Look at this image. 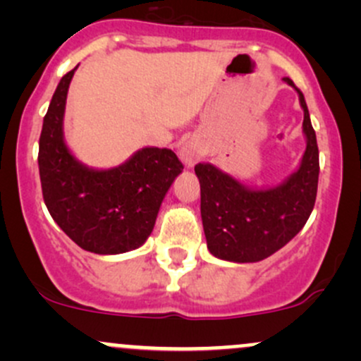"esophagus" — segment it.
Returning a JSON list of instances; mask_svg holds the SVG:
<instances>
[{"mask_svg":"<svg viewBox=\"0 0 361 361\" xmlns=\"http://www.w3.org/2000/svg\"><path fill=\"white\" fill-rule=\"evenodd\" d=\"M178 156H180L181 163H183L186 168H193L195 164L202 159V156H204V147H202V142L197 137H188L181 142L180 151H178Z\"/></svg>","mask_w":361,"mask_h":361,"instance_id":"1","label":"esophagus"}]
</instances>
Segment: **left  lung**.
Listing matches in <instances>:
<instances>
[{
	"label": "left lung",
	"instance_id": "1",
	"mask_svg": "<svg viewBox=\"0 0 361 361\" xmlns=\"http://www.w3.org/2000/svg\"><path fill=\"white\" fill-rule=\"evenodd\" d=\"M283 81L299 94L304 110L305 151L299 166L279 185L247 186L212 163H198L200 212L207 247L215 258L256 263L292 241L307 222L316 204L319 149L307 103L290 78Z\"/></svg>",
	"mask_w": 361,
	"mask_h": 361
}]
</instances>
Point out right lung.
Segmentation results:
<instances>
[{"label": "right lung", "mask_w": 361, "mask_h": 361, "mask_svg": "<svg viewBox=\"0 0 361 361\" xmlns=\"http://www.w3.org/2000/svg\"><path fill=\"white\" fill-rule=\"evenodd\" d=\"M73 69L57 85L39 140L44 202L54 222L85 251L122 255L142 246L175 178L183 171L166 147L137 149L114 168H93L64 139V114Z\"/></svg>", "instance_id": "add662e5"}]
</instances>
